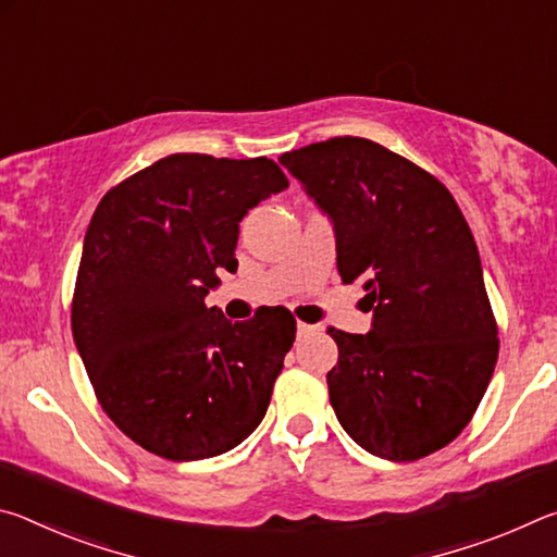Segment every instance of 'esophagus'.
I'll return each mask as SVG.
<instances>
[{"instance_id":"obj_1","label":"esophagus","mask_w":557,"mask_h":557,"mask_svg":"<svg viewBox=\"0 0 557 557\" xmlns=\"http://www.w3.org/2000/svg\"><path fill=\"white\" fill-rule=\"evenodd\" d=\"M314 332H317V326L305 324V322H297V336H299V338H305V336L314 334Z\"/></svg>"}]
</instances>
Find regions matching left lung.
Listing matches in <instances>:
<instances>
[{
  "label": "left lung",
  "mask_w": 557,
  "mask_h": 557,
  "mask_svg": "<svg viewBox=\"0 0 557 557\" xmlns=\"http://www.w3.org/2000/svg\"><path fill=\"white\" fill-rule=\"evenodd\" d=\"M334 223L344 285L361 282L369 334L329 329L342 428L366 451L414 461L469 425L498 358V329L469 225L447 186L363 137L280 157Z\"/></svg>",
  "instance_id": "obj_1"
}]
</instances>
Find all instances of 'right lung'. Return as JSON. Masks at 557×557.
I'll return each mask as SVG.
<instances>
[{"mask_svg":"<svg viewBox=\"0 0 557 557\" xmlns=\"http://www.w3.org/2000/svg\"><path fill=\"white\" fill-rule=\"evenodd\" d=\"M268 157L169 154L102 196L71 326L108 418L152 455H223L265 418L297 322L285 307L231 322L206 307L235 272L243 215L287 188Z\"/></svg>","mask_w":557,"mask_h":557,"instance_id":"add662e5","label":"right lung"}]
</instances>
